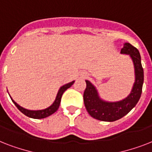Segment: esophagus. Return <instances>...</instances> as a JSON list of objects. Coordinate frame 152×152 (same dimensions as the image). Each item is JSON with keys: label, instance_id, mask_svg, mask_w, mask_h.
<instances>
[{"label": "esophagus", "instance_id": "esophagus-1", "mask_svg": "<svg viewBox=\"0 0 152 152\" xmlns=\"http://www.w3.org/2000/svg\"><path fill=\"white\" fill-rule=\"evenodd\" d=\"M85 76V75H84V76Z\"/></svg>", "mask_w": 152, "mask_h": 152}]
</instances>
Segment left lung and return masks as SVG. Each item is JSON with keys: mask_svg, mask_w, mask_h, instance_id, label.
I'll list each match as a JSON object with an SVG mask.
<instances>
[{"mask_svg": "<svg viewBox=\"0 0 152 152\" xmlns=\"http://www.w3.org/2000/svg\"><path fill=\"white\" fill-rule=\"evenodd\" d=\"M121 53L129 54L132 58L135 69V82L129 96L118 102H106L99 97L97 89L86 81V89L83 92V102L88 113L92 118L103 121H114L125 116L139 101L144 83V69L141 57L136 47L129 42L124 44Z\"/></svg>", "mask_w": 152, "mask_h": 152, "instance_id": "1", "label": "left lung"}]
</instances>
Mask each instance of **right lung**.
Segmentation results:
<instances>
[{
    "mask_svg": "<svg viewBox=\"0 0 152 152\" xmlns=\"http://www.w3.org/2000/svg\"><path fill=\"white\" fill-rule=\"evenodd\" d=\"M75 81H72L70 83H66L64 84L62 87H61V88L57 92V97L55 99V101L53 102V103L50 106H49L47 108L44 109V110H27V109L23 108L22 106H20V105H18L16 102H15L14 100L11 98V99L12 100L13 103L15 104V106L19 109V110L20 112H22L24 115L29 117V118H34V119H41V118H47L49 116H50L51 114L54 113L57 110V109L59 108L60 103H61V96L63 95V93L65 91L71 87L72 84L74 83Z\"/></svg>",
    "mask_w": 152,
    "mask_h": 152,
    "instance_id": "right-lung-1",
    "label": "right lung"
}]
</instances>
